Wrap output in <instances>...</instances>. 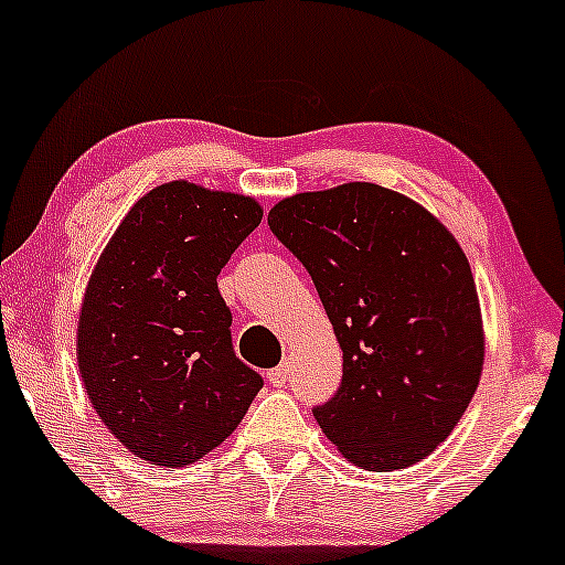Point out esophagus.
Here are the masks:
<instances>
[{
    "mask_svg": "<svg viewBox=\"0 0 565 565\" xmlns=\"http://www.w3.org/2000/svg\"><path fill=\"white\" fill-rule=\"evenodd\" d=\"M288 379H290V363H280L266 373V382H269L271 386H282Z\"/></svg>",
    "mask_w": 565,
    "mask_h": 565,
    "instance_id": "esophagus-1",
    "label": "esophagus"
}]
</instances>
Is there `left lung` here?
Instances as JSON below:
<instances>
[{
    "mask_svg": "<svg viewBox=\"0 0 565 565\" xmlns=\"http://www.w3.org/2000/svg\"><path fill=\"white\" fill-rule=\"evenodd\" d=\"M269 230L307 266L344 358L315 419L367 472L416 465L465 416L486 360L465 250L401 192L350 181L285 198Z\"/></svg>",
    "mask_w": 565,
    "mask_h": 565,
    "instance_id": "8db88e82",
    "label": "left lung"
}]
</instances>
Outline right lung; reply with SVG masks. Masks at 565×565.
I'll return each instance as SVG.
<instances>
[{
	"instance_id": "obj_1",
	"label": "right lung",
	"mask_w": 565,
	"mask_h": 565,
	"mask_svg": "<svg viewBox=\"0 0 565 565\" xmlns=\"http://www.w3.org/2000/svg\"><path fill=\"white\" fill-rule=\"evenodd\" d=\"M262 215L256 198L168 181L130 207L100 253L79 307V376L95 414L138 459L194 465L262 390L232 350L215 282Z\"/></svg>"
}]
</instances>
